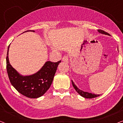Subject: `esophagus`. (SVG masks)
Listing matches in <instances>:
<instances>
[{
  "mask_svg": "<svg viewBox=\"0 0 123 123\" xmlns=\"http://www.w3.org/2000/svg\"><path fill=\"white\" fill-rule=\"evenodd\" d=\"M62 60H63V62H68V60H69V57L68 56H67V55H65V56H64L63 59H62Z\"/></svg>",
  "mask_w": 123,
  "mask_h": 123,
  "instance_id": "1",
  "label": "esophagus"
}]
</instances>
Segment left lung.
<instances>
[{"label":"left lung","instance_id":"obj_1","mask_svg":"<svg viewBox=\"0 0 123 123\" xmlns=\"http://www.w3.org/2000/svg\"><path fill=\"white\" fill-rule=\"evenodd\" d=\"M98 32H100V33H102V34H104V35H110L109 33H108L106 32L103 31V30H98ZM72 85L74 89L75 90V91L78 92V93L80 94V95L81 96L85 97V98H95V97H98L100 96V95H95V94H92L91 93H89V92H85L83 91L80 90L79 89L78 87H77L74 82H73V80H72Z\"/></svg>","mask_w":123,"mask_h":123}]
</instances>
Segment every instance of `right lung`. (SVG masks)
Here are the masks:
<instances>
[{"instance_id":"add662e5","label":"right lung","mask_w":123,"mask_h":123,"mask_svg":"<svg viewBox=\"0 0 123 123\" xmlns=\"http://www.w3.org/2000/svg\"><path fill=\"white\" fill-rule=\"evenodd\" d=\"M8 46L6 55V70L12 85L18 92L28 98H36L43 96L50 88L53 82L57 67L61 61L53 63L46 62L41 69L30 75L23 76L13 68L9 61Z\"/></svg>"}]
</instances>
